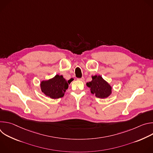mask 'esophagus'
Returning a JSON list of instances; mask_svg holds the SVG:
<instances>
[{"instance_id": "esophagus-1", "label": "esophagus", "mask_w": 153, "mask_h": 153, "mask_svg": "<svg viewBox=\"0 0 153 153\" xmlns=\"http://www.w3.org/2000/svg\"><path fill=\"white\" fill-rule=\"evenodd\" d=\"M77 80H80V81H83V80H85V78H84L83 77H82V78H79V79H77Z\"/></svg>"}]
</instances>
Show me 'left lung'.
Returning <instances> with one entry per match:
<instances>
[{
	"label": "left lung",
	"instance_id": "1",
	"mask_svg": "<svg viewBox=\"0 0 153 153\" xmlns=\"http://www.w3.org/2000/svg\"><path fill=\"white\" fill-rule=\"evenodd\" d=\"M86 86L90 88L91 93L98 98H106L112 92V87L101 76H92V80L87 82Z\"/></svg>",
	"mask_w": 153,
	"mask_h": 153
}]
</instances>
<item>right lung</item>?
Masks as SVG:
<instances>
[{
  "label": "right lung",
  "mask_w": 153,
  "mask_h": 153,
  "mask_svg": "<svg viewBox=\"0 0 153 153\" xmlns=\"http://www.w3.org/2000/svg\"><path fill=\"white\" fill-rule=\"evenodd\" d=\"M70 83L65 80L62 75L57 74L52 79L42 81L40 88L42 92L47 96L56 99L61 98L64 96L65 91L68 88V83L70 84Z\"/></svg>",
  "instance_id": "obj_1"
}]
</instances>
